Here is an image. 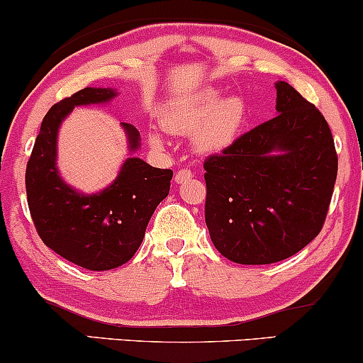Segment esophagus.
I'll return each instance as SVG.
<instances>
[{
  "label": "esophagus",
  "mask_w": 363,
  "mask_h": 363,
  "mask_svg": "<svg viewBox=\"0 0 363 363\" xmlns=\"http://www.w3.org/2000/svg\"><path fill=\"white\" fill-rule=\"evenodd\" d=\"M191 177H193V172H191L189 169H182V170H179V172L176 174L174 181H176V184H182V182L189 181Z\"/></svg>",
  "instance_id": "obj_1"
}]
</instances>
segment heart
<instances>
[{
	"label": "heart",
	"instance_id": "1",
	"mask_svg": "<svg viewBox=\"0 0 363 363\" xmlns=\"http://www.w3.org/2000/svg\"><path fill=\"white\" fill-rule=\"evenodd\" d=\"M162 123L172 133H194V147L201 153H218L239 138L247 123V106L240 97H223L213 86L196 90L177 99L162 114ZM153 147L160 148L164 138L153 131L148 136Z\"/></svg>",
	"mask_w": 363,
	"mask_h": 363
}]
</instances>
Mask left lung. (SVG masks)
Wrapping results in <instances>:
<instances>
[{
	"instance_id": "8db88e82",
	"label": "left lung",
	"mask_w": 363,
	"mask_h": 363,
	"mask_svg": "<svg viewBox=\"0 0 363 363\" xmlns=\"http://www.w3.org/2000/svg\"><path fill=\"white\" fill-rule=\"evenodd\" d=\"M277 112L205 160V220L211 242L239 264H272L319 234L338 155L320 112L286 82Z\"/></svg>"
}]
</instances>
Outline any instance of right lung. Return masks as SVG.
Instances as JSON below:
<instances>
[{"mask_svg": "<svg viewBox=\"0 0 363 363\" xmlns=\"http://www.w3.org/2000/svg\"><path fill=\"white\" fill-rule=\"evenodd\" d=\"M116 89L86 86L54 104L40 124L25 172L27 201L37 234L65 259L91 272H107L135 256L147 225L162 199L167 198L172 170L157 169L131 155L118 177L99 193L85 194L66 184L57 170V133L74 107L107 104ZM129 153L140 148V133L121 123Z\"/></svg>", "mask_w": 363, "mask_h": 363, "instance_id": "right-lung-1", "label": "right lung"}]
</instances>
